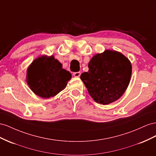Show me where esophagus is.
Returning <instances> with one entry per match:
<instances>
[{"instance_id": "1", "label": "esophagus", "mask_w": 156, "mask_h": 156, "mask_svg": "<svg viewBox=\"0 0 156 156\" xmlns=\"http://www.w3.org/2000/svg\"><path fill=\"white\" fill-rule=\"evenodd\" d=\"M80 74H81L80 72H76V73H74V74H73V75L75 77H80Z\"/></svg>"}]
</instances>
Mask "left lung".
<instances>
[{
    "instance_id": "8db88e82",
    "label": "left lung",
    "mask_w": 156,
    "mask_h": 156,
    "mask_svg": "<svg viewBox=\"0 0 156 156\" xmlns=\"http://www.w3.org/2000/svg\"><path fill=\"white\" fill-rule=\"evenodd\" d=\"M88 72L80 78L93 100L103 105L121 97L130 82L132 66L126 57L115 51L106 50L92 57Z\"/></svg>"
}]
</instances>
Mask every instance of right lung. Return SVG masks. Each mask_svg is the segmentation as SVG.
Segmentation results:
<instances>
[{"mask_svg":"<svg viewBox=\"0 0 156 156\" xmlns=\"http://www.w3.org/2000/svg\"><path fill=\"white\" fill-rule=\"evenodd\" d=\"M53 56H42L29 66L27 82L38 96L48 99L63 90L72 75Z\"/></svg>","mask_w":156,"mask_h":156,"instance_id":"add662e5","label":"right lung"}]
</instances>
